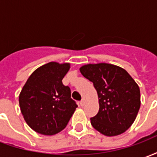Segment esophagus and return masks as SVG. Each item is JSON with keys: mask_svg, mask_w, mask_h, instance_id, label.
Returning <instances> with one entry per match:
<instances>
[{"mask_svg": "<svg viewBox=\"0 0 157 157\" xmlns=\"http://www.w3.org/2000/svg\"><path fill=\"white\" fill-rule=\"evenodd\" d=\"M86 100L85 98H83L82 101L80 102V104H81V106H84L86 104Z\"/></svg>", "mask_w": 157, "mask_h": 157, "instance_id": "34e87169", "label": "esophagus"}]
</instances>
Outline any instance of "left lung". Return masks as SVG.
Segmentation results:
<instances>
[{
	"mask_svg": "<svg viewBox=\"0 0 157 157\" xmlns=\"http://www.w3.org/2000/svg\"><path fill=\"white\" fill-rule=\"evenodd\" d=\"M80 71L93 82L98 95L99 111L91 118L92 127L106 136L126 131L140 107V91L135 80L124 69L107 63L85 65Z\"/></svg>",
	"mask_w": 157,
	"mask_h": 157,
	"instance_id": "obj_1",
	"label": "left lung"
}]
</instances>
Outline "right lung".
Returning <instances> with one entry per match:
<instances>
[{
    "label": "right lung",
    "instance_id": "obj_1",
    "mask_svg": "<svg viewBox=\"0 0 157 157\" xmlns=\"http://www.w3.org/2000/svg\"><path fill=\"white\" fill-rule=\"evenodd\" d=\"M69 63L49 62L35 70L19 95L23 118L37 133L53 135L63 130L77 105L71 89L62 80L70 70Z\"/></svg>",
    "mask_w": 157,
    "mask_h": 157
}]
</instances>
